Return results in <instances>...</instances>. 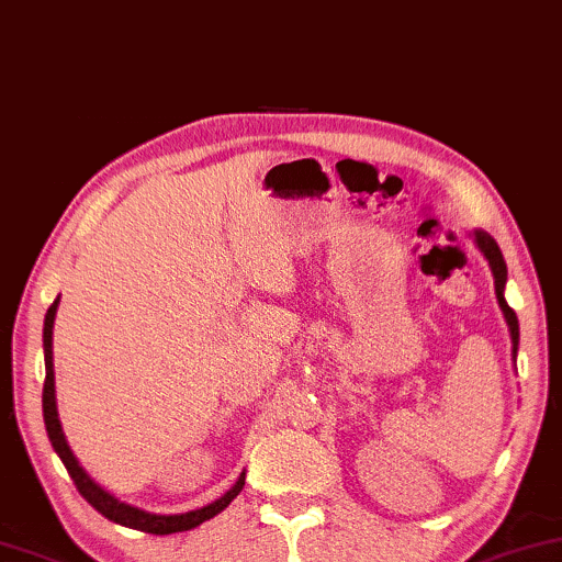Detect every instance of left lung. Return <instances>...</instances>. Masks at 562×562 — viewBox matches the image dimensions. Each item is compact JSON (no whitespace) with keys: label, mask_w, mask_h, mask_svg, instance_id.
<instances>
[{"label":"left lung","mask_w":562,"mask_h":562,"mask_svg":"<svg viewBox=\"0 0 562 562\" xmlns=\"http://www.w3.org/2000/svg\"><path fill=\"white\" fill-rule=\"evenodd\" d=\"M473 238H475L477 249L483 251V257L488 259V267H491V272H493V285H496V301L501 305V311H504L508 334H512V355H514V362H516V349H519V318H516V313L508 308V303H506V297H504V288H506V261H504V254H501L498 244L493 241V236L485 234V231H473Z\"/></svg>","instance_id":"1"}]
</instances>
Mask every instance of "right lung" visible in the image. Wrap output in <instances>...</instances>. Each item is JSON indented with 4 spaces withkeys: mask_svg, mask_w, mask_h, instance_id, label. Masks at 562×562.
I'll return each instance as SVG.
<instances>
[{
    "mask_svg": "<svg viewBox=\"0 0 562 562\" xmlns=\"http://www.w3.org/2000/svg\"><path fill=\"white\" fill-rule=\"evenodd\" d=\"M56 308H58V297L50 303V308L46 313V321H43V355H46V383H43V422H46V431L50 445L61 462L69 470L74 485H77L81 496H85L89 504H92L97 512L102 516H108L110 521L115 525L131 527V529H140V532L148 535H175V532H187V529L200 527L203 521L213 519L215 514H221L231 501H234L238 493L244 488L246 473L234 483V488L223 493L218 501L207 504L203 508H194V512L187 514H151L144 512V508H136L131 504H123L117 501L112 493H108L102 485H97L92 477L87 475V470L79 465V460L74 458L69 442H66L61 422H58V411H56V378H54V321H56Z\"/></svg>",
    "mask_w": 562,
    "mask_h": 562,
    "instance_id": "right-lung-1",
    "label": "right lung"
}]
</instances>
